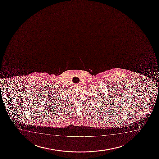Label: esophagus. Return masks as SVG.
Here are the masks:
<instances>
[{
	"mask_svg": "<svg viewBox=\"0 0 159 159\" xmlns=\"http://www.w3.org/2000/svg\"><path fill=\"white\" fill-rule=\"evenodd\" d=\"M77 86L78 87H79L80 86H79V84H77Z\"/></svg>",
	"mask_w": 159,
	"mask_h": 159,
	"instance_id": "esophagus-1",
	"label": "esophagus"
}]
</instances>
